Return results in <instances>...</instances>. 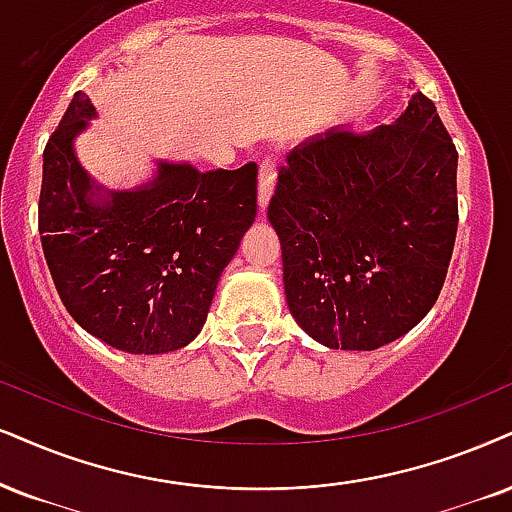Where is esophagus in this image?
Returning <instances> with one entry per match:
<instances>
[{
	"instance_id": "34e87169",
	"label": "esophagus",
	"mask_w": 512,
	"mask_h": 512,
	"mask_svg": "<svg viewBox=\"0 0 512 512\" xmlns=\"http://www.w3.org/2000/svg\"><path fill=\"white\" fill-rule=\"evenodd\" d=\"M273 189H275V161L266 159L258 168V208L266 211L268 201L273 197Z\"/></svg>"
}]
</instances>
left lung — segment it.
Returning <instances> with one entry per match:
<instances>
[{
    "label": "left lung",
    "instance_id": "obj_1",
    "mask_svg": "<svg viewBox=\"0 0 512 512\" xmlns=\"http://www.w3.org/2000/svg\"><path fill=\"white\" fill-rule=\"evenodd\" d=\"M456 170L458 151L422 92L391 125H337L289 151L268 220L289 313L308 337L375 351L430 313L456 242Z\"/></svg>",
    "mask_w": 512,
    "mask_h": 512
}]
</instances>
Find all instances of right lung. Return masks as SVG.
<instances>
[{
  "mask_svg": "<svg viewBox=\"0 0 512 512\" xmlns=\"http://www.w3.org/2000/svg\"><path fill=\"white\" fill-rule=\"evenodd\" d=\"M97 111L78 92L44 147L40 237L63 306L125 353H168L206 323L220 275L256 218V163L201 173L156 161L132 189L97 185L75 137Z\"/></svg>",
  "mask_w": 512,
  "mask_h": 512,
  "instance_id": "1",
  "label": "right lung"
}]
</instances>
